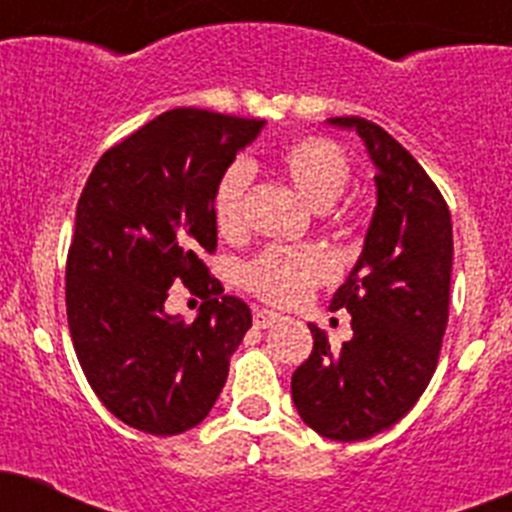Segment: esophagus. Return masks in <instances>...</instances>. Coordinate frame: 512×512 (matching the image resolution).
<instances>
[{
    "instance_id": "34e87169",
    "label": "esophagus",
    "mask_w": 512,
    "mask_h": 512,
    "mask_svg": "<svg viewBox=\"0 0 512 512\" xmlns=\"http://www.w3.org/2000/svg\"><path fill=\"white\" fill-rule=\"evenodd\" d=\"M279 321H281V314H276V311H269V309L253 311V324L259 326V329H269V326L279 324Z\"/></svg>"
}]
</instances>
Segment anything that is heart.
Masks as SVG:
<instances>
[{"instance_id":"b5f03b06","label":"heart","mask_w":512,"mask_h":512,"mask_svg":"<svg viewBox=\"0 0 512 512\" xmlns=\"http://www.w3.org/2000/svg\"><path fill=\"white\" fill-rule=\"evenodd\" d=\"M276 173L286 178L311 206L326 208L352 183V160L324 135H301L281 145L271 158ZM251 193V168L233 160L213 188L211 213L218 233L241 236L246 228V203ZM332 279V261L319 246H269L246 261L241 284L274 306H296L314 289Z\"/></svg>"}]
</instances>
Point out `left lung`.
Listing matches in <instances>:
<instances>
[{
	"label": "left lung",
	"mask_w": 512,
	"mask_h": 512,
	"mask_svg": "<svg viewBox=\"0 0 512 512\" xmlns=\"http://www.w3.org/2000/svg\"><path fill=\"white\" fill-rule=\"evenodd\" d=\"M329 123L367 145L377 208L329 306L352 314L354 337L332 349L311 324L314 349L291 377V397L311 430L354 442L402 420L435 374L450 314L452 221L440 188L387 130L357 115Z\"/></svg>",
	"instance_id": "1"
}]
</instances>
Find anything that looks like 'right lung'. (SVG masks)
Instances as JSON below:
<instances>
[{"label": "right lung", "mask_w": 512, "mask_h": 512, "mask_svg": "<svg viewBox=\"0 0 512 512\" xmlns=\"http://www.w3.org/2000/svg\"><path fill=\"white\" fill-rule=\"evenodd\" d=\"M264 120L175 107L102 153L77 201L65 301L75 354L102 405L148 435L206 420L251 309L223 294L203 253L218 246V175ZM204 299L196 322L164 314L169 286Z\"/></svg>", "instance_id": "obj_1"}]
</instances>
